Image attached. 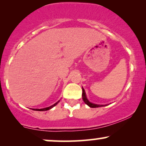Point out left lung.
<instances>
[{
	"label": "left lung",
	"mask_w": 146,
	"mask_h": 146,
	"mask_svg": "<svg viewBox=\"0 0 146 146\" xmlns=\"http://www.w3.org/2000/svg\"><path fill=\"white\" fill-rule=\"evenodd\" d=\"M82 99L84 100V103L86 104L88 106H90V108H98V107H100V106H103L104 105H98V104H93V103H90V102L88 101V100H87L86 98V93H85V91H84V89L82 88Z\"/></svg>",
	"instance_id": "obj_1"
}]
</instances>
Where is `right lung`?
Wrapping results in <instances>:
<instances>
[{
  "instance_id": "right-lung-1",
  "label": "right lung",
  "mask_w": 146,
  "mask_h": 146,
  "mask_svg": "<svg viewBox=\"0 0 146 146\" xmlns=\"http://www.w3.org/2000/svg\"><path fill=\"white\" fill-rule=\"evenodd\" d=\"M58 102H56V104H53V105L51 106H49V107H47V108H42V109H37V108H36V109H33V110H38V111H45V110H48L51 109V108H53V106H56V105H57V104H58Z\"/></svg>"
}]
</instances>
